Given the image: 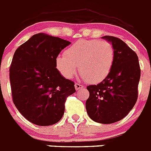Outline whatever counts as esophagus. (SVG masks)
Wrapping results in <instances>:
<instances>
[{
    "instance_id": "34e87169",
    "label": "esophagus",
    "mask_w": 151,
    "mask_h": 151,
    "mask_svg": "<svg viewBox=\"0 0 151 151\" xmlns=\"http://www.w3.org/2000/svg\"><path fill=\"white\" fill-rule=\"evenodd\" d=\"M75 88H76V90H79V89L84 88V85H80L79 83H76L75 84Z\"/></svg>"
}]
</instances>
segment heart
<instances>
[{"instance_id": "b5f03b06", "label": "heart", "mask_w": 151, "mask_h": 151, "mask_svg": "<svg viewBox=\"0 0 151 151\" xmlns=\"http://www.w3.org/2000/svg\"><path fill=\"white\" fill-rule=\"evenodd\" d=\"M115 52L109 41L79 40L68 47L64 55L56 58V67L65 78H72L78 71L89 83L103 82L109 76L114 63Z\"/></svg>"}]
</instances>
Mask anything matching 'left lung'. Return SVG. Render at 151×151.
I'll use <instances>...</instances> for the list:
<instances>
[{
  "mask_svg": "<svg viewBox=\"0 0 151 151\" xmlns=\"http://www.w3.org/2000/svg\"><path fill=\"white\" fill-rule=\"evenodd\" d=\"M112 44L115 59L110 74L97 85H88L86 110L92 120L111 124L121 120L135 104L141 77L138 57L126 44L114 36H103Z\"/></svg>",
  "mask_w": 151,
  "mask_h": 151,
  "instance_id": "left-lung-1",
  "label": "left lung"
}]
</instances>
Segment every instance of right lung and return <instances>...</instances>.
<instances>
[{
  "instance_id": "right-lung-1",
  "label": "right lung",
  "mask_w": 151,
  "mask_h": 151,
  "mask_svg": "<svg viewBox=\"0 0 151 151\" xmlns=\"http://www.w3.org/2000/svg\"><path fill=\"white\" fill-rule=\"evenodd\" d=\"M71 42L38 33L16 50L10 68L13 101L25 118L35 125L57 123L65 111L74 82L62 76L56 58Z\"/></svg>"
}]
</instances>
